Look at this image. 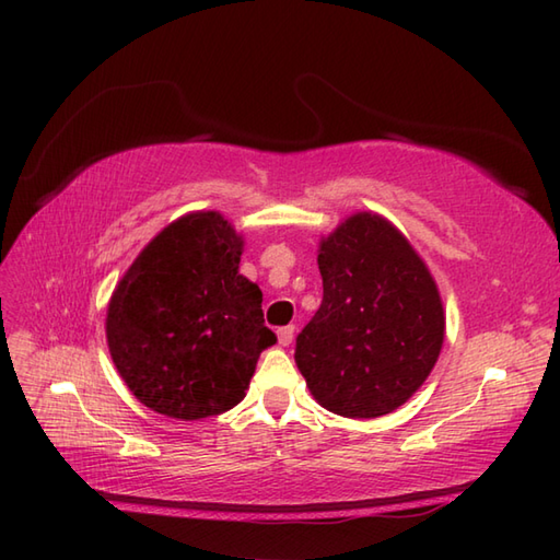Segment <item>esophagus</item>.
Wrapping results in <instances>:
<instances>
[{"mask_svg":"<svg viewBox=\"0 0 560 560\" xmlns=\"http://www.w3.org/2000/svg\"><path fill=\"white\" fill-rule=\"evenodd\" d=\"M293 331H295V327H293V325H289V327H281V329L277 331V337H279V343H281V347H289V343L293 341Z\"/></svg>","mask_w":560,"mask_h":560,"instance_id":"34e87169","label":"esophagus"}]
</instances>
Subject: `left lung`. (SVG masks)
Returning <instances> with one entry per match:
<instances>
[{"mask_svg": "<svg viewBox=\"0 0 560 560\" xmlns=\"http://www.w3.org/2000/svg\"><path fill=\"white\" fill-rule=\"evenodd\" d=\"M323 305L295 339L313 397L347 419L401 407L431 375L445 315L431 271L395 225L353 213L317 255Z\"/></svg>", "mask_w": 560, "mask_h": 560, "instance_id": "8db88e82", "label": "left lung"}]
</instances>
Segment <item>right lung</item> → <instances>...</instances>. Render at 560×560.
I'll list each match as a JSON object with an SVG mask.
<instances>
[{
  "label": "right lung",
  "instance_id": "obj_1",
  "mask_svg": "<svg viewBox=\"0 0 560 560\" xmlns=\"http://www.w3.org/2000/svg\"><path fill=\"white\" fill-rule=\"evenodd\" d=\"M241 255L243 237L219 211L187 213L117 283L105 335L117 373L149 409L197 421L245 397L277 335L259 287L237 271Z\"/></svg>",
  "mask_w": 560,
  "mask_h": 560
}]
</instances>
